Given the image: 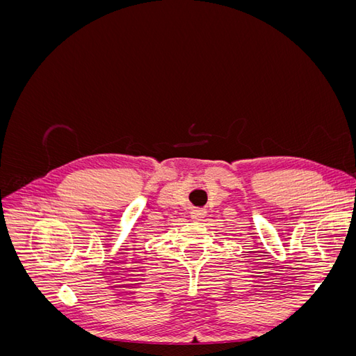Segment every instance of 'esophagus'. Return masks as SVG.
<instances>
[{"label":"esophagus","mask_w":356,"mask_h":356,"mask_svg":"<svg viewBox=\"0 0 356 356\" xmlns=\"http://www.w3.org/2000/svg\"><path fill=\"white\" fill-rule=\"evenodd\" d=\"M204 215H207V211H203V209H193L190 217H191L193 221H200L202 218H204Z\"/></svg>","instance_id":"34e87169"}]
</instances>
